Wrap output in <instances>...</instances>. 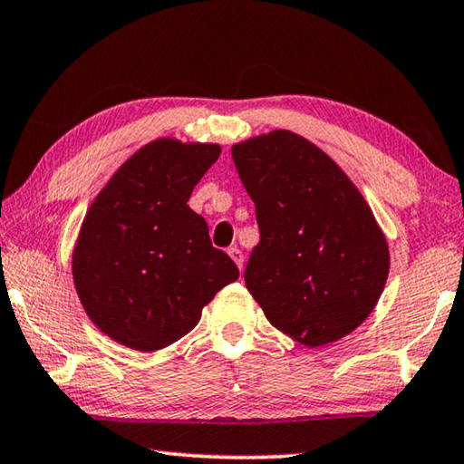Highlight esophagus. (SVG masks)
Returning <instances> with one entry per match:
<instances>
[{"instance_id": "34e87169", "label": "esophagus", "mask_w": 464, "mask_h": 464, "mask_svg": "<svg viewBox=\"0 0 464 464\" xmlns=\"http://www.w3.org/2000/svg\"><path fill=\"white\" fill-rule=\"evenodd\" d=\"M227 255L232 256V261L237 263V266L242 271V266H245V255H242V250L237 248V246H230V248H227Z\"/></svg>"}]
</instances>
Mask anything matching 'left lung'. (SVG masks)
I'll return each mask as SVG.
<instances>
[{
    "label": "left lung",
    "mask_w": 464,
    "mask_h": 464,
    "mask_svg": "<svg viewBox=\"0 0 464 464\" xmlns=\"http://www.w3.org/2000/svg\"><path fill=\"white\" fill-rule=\"evenodd\" d=\"M232 159L256 208L261 242L245 283L266 320L312 348L351 334L389 275L369 203L326 152L289 130L234 144Z\"/></svg>",
    "instance_id": "8db88e82"
}]
</instances>
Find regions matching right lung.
<instances>
[{
    "mask_svg": "<svg viewBox=\"0 0 464 464\" xmlns=\"http://www.w3.org/2000/svg\"><path fill=\"white\" fill-rule=\"evenodd\" d=\"M219 144L159 138L136 150L97 193L72 250L83 310L111 340L160 351L191 332L238 266L211 246L187 206Z\"/></svg>",
    "mask_w": 464,
    "mask_h": 464,
    "instance_id": "1",
    "label": "right lung"
}]
</instances>
